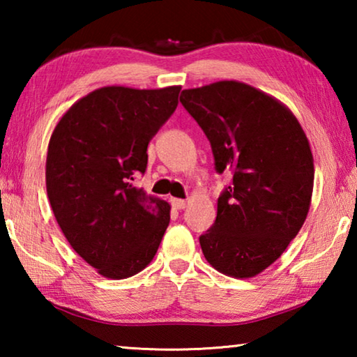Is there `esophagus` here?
Masks as SVG:
<instances>
[{"label": "esophagus", "instance_id": "esophagus-1", "mask_svg": "<svg viewBox=\"0 0 357 357\" xmlns=\"http://www.w3.org/2000/svg\"><path fill=\"white\" fill-rule=\"evenodd\" d=\"M172 206L174 209H184L185 208V200H179V198H172Z\"/></svg>", "mask_w": 357, "mask_h": 357}]
</instances>
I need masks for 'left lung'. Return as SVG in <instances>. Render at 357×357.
<instances>
[{
    "mask_svg": "<svg viewBox=\"0 0 357 357\" xmlns=\"http://www.w3.org/2000/svg\"><path fill=\"white\" fill-rule=\"evenodd\" d=\"M179 100L208 137L215 172L233 173L200 236L203 255L222 274L255 277L305 222L315 176L309 140L288 107L250 84L215 82Z\"/></svg>",
    "mask_w": 357,
    "mask_h": 357,
    "instance_id": "1",
    "label": "left lung"
}]
</instances>
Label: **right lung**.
<instances>
[{"mask_svg": "<svg viewBox=\"0 0 357 357\" xmlns=\"http://www.w3.org/2000/svg\"><path fill=\"white\" fill-rule=\"evenodd\" d=\"M179 91L99 88L63 114L48 143L55 219L72 249L108 279L146 268L170 223V204L132 181L146 172L148 144L176 110Z\"/></svg>", "mask_w": 357, "mask_h": 357, "instance_id": "right-lung-1", "label": "right lung"}]
</instances>
